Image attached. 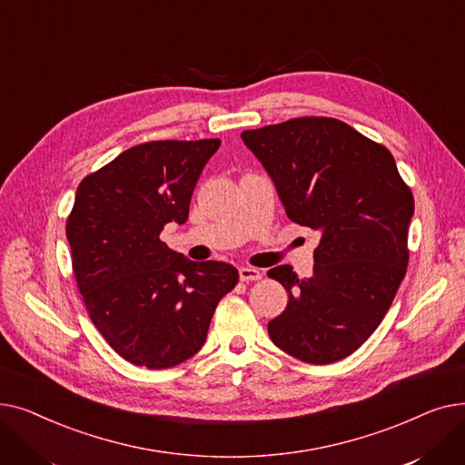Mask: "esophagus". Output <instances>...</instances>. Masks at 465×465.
I'll return each mask as SVG.
<instances>
[{"label":"esophagus","instance_id":"1","mask_svg":"<svg viewBox=\"0 0 465 465\" xmlns=\"http://www.w3.org/2000/svg\"><path fill=\"white\" fill-rule=\"evenodd\" d=\"M239 279L242 282H251V281H260L262 272L256 270V267H239Z\"/></svg>","mask_w":465,"mask_h":465}]
</instances>
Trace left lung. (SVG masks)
Here are the masks:
<instances>
[{"mask_svg":"<svg viewBox=\"0 0 465 465\" xmlns=\"http://www.w3.org/2000/svg\"><path fill=\"white\" fill-rule=\"evenodd\" d=\"M241 139L288 218L321 235L311 277L290 265L267 272L288 292L267 331L302 361L343 360L377 330L405 277L412 193L386 146L337 118H294Z\"/></svg>","mask_w":465,"mask_h":465,"instance_id":"8db88e82","label":"left lung"}]
</instances>
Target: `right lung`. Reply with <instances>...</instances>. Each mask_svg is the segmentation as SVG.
Listing matches in <instances>:
<instances>
[{
	"instance_id": "add662e5",
	"label": "right lung",
	"mask_w": 465,
	"mask_h": 465,
	"mask_svg": "<svg viewBox=\"0 0 465 465\" xmlns=\"http://www.w3.org/2000/svg\"><path fill=\"white\" fill-rule=\"evenodd\" d=\"M220 139L153 141L118 154L77 188L65 235L94 326L134 365L167 370L198 352L237 284L224 262H192L160 239L184 224Z\"/></svg>"
}]
</instances>
